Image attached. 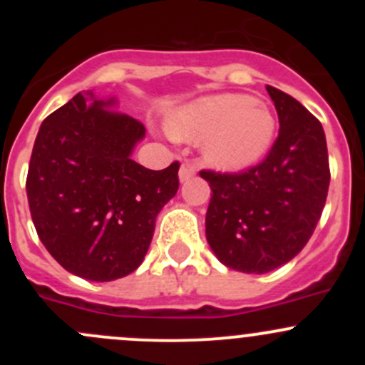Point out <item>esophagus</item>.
<instances>
[{"mask_svg": "<svg viewBox=\"0 0 365 365\" xmlns=\"http://www.w3.org/2000/svg\"><path fill=\"white\" fill-rule=\"evenodd\" d=\"M194 175H196V165H194V164H190V162H185V164L180 165L178 178H180V182H182V183L189 182V180L192 178Z\"/></svg>", "mask_w": 365, "mask_h": 365, "instance_id": "obj_1", "label": "esophagus"}]
</instances>
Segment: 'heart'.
I'll return each mask as SVG.
<instances>
[{
	"label": "heart",
	"instance_id": "b5f03b06",
	"mask_svg": "<svg viewBox=\"0 0 365 365\" xmlns=\"http://www.w3.org/2000/svg\"><path fill=\"white\" fill-rule=\"evenodd\" d=\"M178 141L203 139V159L220 171L252 165L270 150L275 138L274 113L249 95L220 93L176 109L165 121Z\"/></svg>",
	"mask_w": 365,
	"mask_h": 365
}]
</instances>
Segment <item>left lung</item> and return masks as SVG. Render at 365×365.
<instances>
[{"label":"left lung","instance_id":"8db88e82","mask_svg":"<svg viewBox=\"0 0 365 365\" xmlns=\"http://www.w3.org/2000/svg\"><path fill=\"white\" fill-rule=\"evenodd\" d=\"M267 91L281 125L267 159L235 175L200 173L212 189L206 240L220 263L244 274L275 270L305 247L330 183L322 123L284 91Z\"/></svg>","mask_w":365,"mask_h":365}]
</instances>
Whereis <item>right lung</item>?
Segmentation results:
<instances>
[{"label":"right lung","instance_id":"1","mask_svg":"<svg viewBox=\"0 0 365 365\" xmlns=\"http://www.w3.org/2000/svg\"><path fill=\"white\" fill-rule=\"evenodd\" d=\"M116 98L77 93L40 125L26 192L38 238L70 274L108 282L132 274L155 219L178 190V162L160 171L132 160L146 130Z\"/></svg>","mask_w":365,"mask_h":365}]
</instances>
